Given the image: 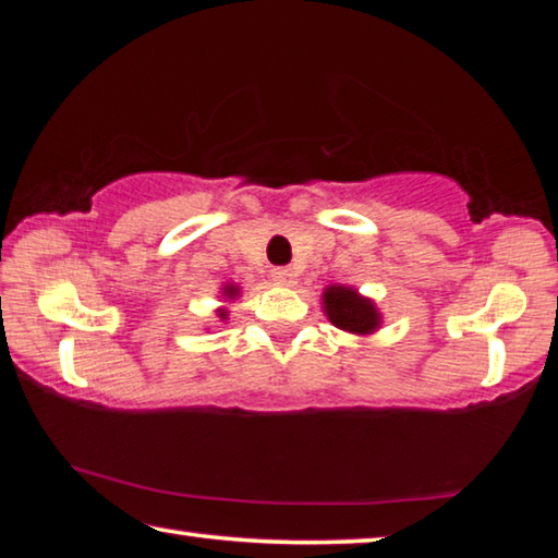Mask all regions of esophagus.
Instances as JSON below:
<instances>
[{"instance_id":"34e87169","label":"esophagus","mask_w":558,"mask_h":558,"mask_svg":"<svg viewBox=\"0 0 558 558\" xmlns=\"http://www.w3.org/2000/svg\"><path fill=\"white\" fill-rule=\"evenodd\" d=\"M272 280L276 282H280V286H292V282H295V272H292L290 268H286V266H280V268H272Z\"/></svg>"}]
</instances>
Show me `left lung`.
Here are the masks:
<instances>
[{
    "mask_svg": "<svg viewBox=\"0 0 558 558\" xmlns=\"http://www.w3.org/2000/svg\"><path fill=\"white\" fill-rule=\"evenodd\" d=\"M325 313L329 323L347 332L366 335L379 327V313H376L374 302L366 298H359L356 290L332 286L325 290Z\"/></svg>",
    "mask_w": 558,
    "mask_h": 558,
    "instance_id": "8db88e82",
    "label": "left lung"
}]
</instances>
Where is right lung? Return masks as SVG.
<instances>
[{
    "mask_svg": "<svg viewBox=\"0 0 558 558\" xmlns=\"http://www.w3.org/2000/svg\"><path fill=\"white\" fill-rule=\"evenodd\" d=\"M235 292H239V288H233V286H229V288H226V295H229V298H233L235 295ZM223 317V315H221Z\"/></svg>",
    "mask_w": 558,
    "mask_h": 558,
    "instance_id": "obj_1",
    "label": "right lung"
}]
</instances>
